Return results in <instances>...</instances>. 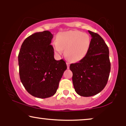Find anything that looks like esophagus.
<instances>
[{
  "label": "esophagus",
  "mask_w": 126,
  "mask_h": 126,
  "mask_svg": "<svg viewBox=\"0 0 126 126\" xmlns=\"http://www.w3.org/2000/svg\"><path fill=\"white\" fill-rule=\"evenodd\" d=\"M66 65H67V68L68 69L69 68V66H70V63H66Z\"/></svg>",
  "instance_id": "obj_1"
}]
</instances>
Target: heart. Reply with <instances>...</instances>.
<instances>
[{"instance_id":"obj_1","label":"heart","mask_w":126,"mask_h":126,"mask_svg":"<svg viewBox=\"0 0 126 126\" xmlns=\"http://www.w3.org/2000/svg\"><path fill=\"white\" fill-rule=\"evenodd\" d=\"M91 44V38L88 34L79 30H69L58 33L52 46L56 54H61L63 50H65L67 59L77 62L86 56Z\"/></svg>"}]
</instances>
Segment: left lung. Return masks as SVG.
<instances>
[{"label": "left lung", "instance_id": "1", "mask_svg": "<svg viewBox=\"0 0 126 126\" xmlns=\"http://www.w3.org/2000/svg\"><path fill=\"white\" fill-rule=\"evenodd\" d=\"M91 34V47L86 56L77 63H71L72 81L75 91L84 97L100 92L107 83L111 63L109 49L99 34L88 30Z\"/></svg>", "mask_w": 126, "mask_h": 126}]
</instances>
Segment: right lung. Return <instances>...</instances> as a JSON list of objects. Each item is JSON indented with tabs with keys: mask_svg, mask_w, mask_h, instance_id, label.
<instances>
[{
	"mask_svg": "<svg viewBox=\"0 0 126 126\" xmlns=\"http://www.w3.org/2000/svg\"><path fill=\"white\" fill-rule=\"evenodd\" d=\"M53 37L49 31L32 34L23 41L18 55L22 84L30 94L41 99L56 94L67 68L63 60L54 59Z\"/></svg>",
	"mask_w": 126,
	"mask_h": 126,
	"instance_id": "obj_1",
	"label": "right lung"
}]
</instances>
